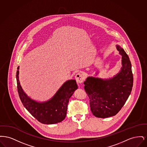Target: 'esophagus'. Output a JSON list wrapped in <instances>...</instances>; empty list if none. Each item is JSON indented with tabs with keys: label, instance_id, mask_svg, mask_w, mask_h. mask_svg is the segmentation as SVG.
I'll return each mask as SVG.
<instances>
[{
	"label": "esophagus",
	"instance_id": "obj_1",
	"mask_svg": "<svg viewBox=\"0 0 147 147\" xmlns=\"http://www.w3.org/2000/svg\"><path fill=\"white\" fill-rule=\"evenodd\" d=\"M75 78L77 81V83H78V84H81V83H83L84 79H85L83 74L81 72L78 73L76 76Z\"/></svg>",
	"mask_w": 147,
	"mask_h": 147
}]
</instances>
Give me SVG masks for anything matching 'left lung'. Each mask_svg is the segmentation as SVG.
Returning a JSON list of instances; mask_svg holds the SVG:
<instances>
[{"mask_svg": "<svg viewBox=\"0 0 147 147\" xmlns=\"http://www.w3.org/2000/svg\"><path fill=\"white\" fill-rule=\"evenodd\" d=\"M122 55L121 70L108 80L88 77L84 82V89L89 98L92 114L98 118L116 115L126 103L132 89L133 77L132 65L124 49L118 45Z\"/></svg>", "mask_w": 147, "mask_h": 147, "instance_id": "8db88e82", "label": "left lung"}]
</instances>
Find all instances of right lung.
<instances>
[{"mask_svg": "<svg viewBox=\"0 0 147 147\" xmlns=\"http://www.w3.org/2000/svg\"><path fill=\"white\" fill-rule=\"evenodd\" d=\"M19 67H18V69ZM19 71H16L17 88L21 102L27 110L36 119L43 124H55L65 118L69 99L78 89L76 81L66 82L50 100L40 103L28 97L23 91L19 80Z\"/></svg>", "mask_w": 147, "mask_h": 147, "instance_id": "add662e5", "label": "right lung"}]
</instances>
